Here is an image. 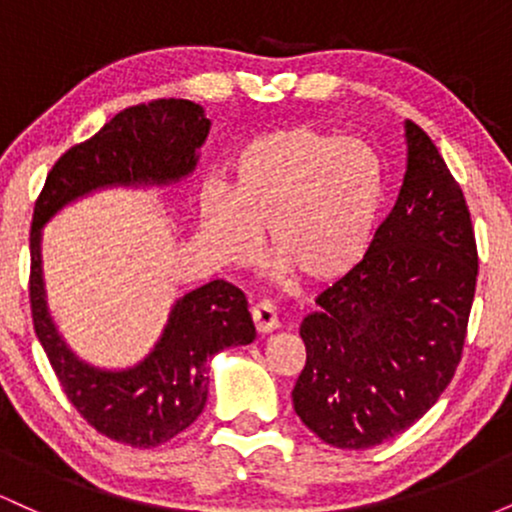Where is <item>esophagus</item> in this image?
<instances>
[{
	"label": "esophagus",
	"instance_id": "1",
	"mask_svg": "<svg viewBox=\"0 0 512 512\" xmlns=\"http://www.w3.org/2000/svg\"><path fill=\"white\" fill-rule=\"evenodd\" d=\"M252 320H255V327L260 334H269L279 327V315H276V308L269 301L257 303L252 308Z\"/></svg>",
	"mask_w": 512,
	"mask_h": 512
}]
</instances>
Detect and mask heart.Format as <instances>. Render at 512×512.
<instances>
[{"instance_id": "heart-1", "label": "heart", "mask_w": 512, "mask_h": 512, "mask_svg": "<svg viewBox=\"0 0 512 512\" xmlns=\"http://www.w3.org/2000/svg\"><path fill=\"white\" fill-rule=\"evenodd\" d=\"M385 202V170L368 142L315 125L257 134L231 161V187L199 192V240L221 267L260 257L262 233L274 274L332 286L366 260Z\"/></svg>"}]
</instances>
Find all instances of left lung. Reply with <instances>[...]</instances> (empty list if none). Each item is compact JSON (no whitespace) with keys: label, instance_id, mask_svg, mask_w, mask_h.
<instances>
[{"label":"left lung","instance_id":"obj_1","mask_svg":"<svg viewBox=\"0 0 512 512\" xmlns=\"http://www.w3.org/2000/svg\"><path fill=\"white\" fill-rule=\"evenodd\" d=\"M407 173L354 274L317 296L293 409L317 438L366 450L426 414L455 375L477 286L467 202L436 144L404 122Z\"/></svg>","mask_w":512,"mask_h":512}]
</instances>
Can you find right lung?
Returning <instances> with one entry per match:
<instances>
[{"instance_id":"add662e5","label":"right lung","mask_w":512,"mask_h":512,"mask_svg":"<svg viewBox=\"0 0 512 512\" xmlns=\"http://www.w3.org/2000/svg\"><path fill=\"white\" fill-rule=\"evenodd\" d=\"M211 122L199 103L161 98L122 110L64 154L35 202L31 228L33 327L64 395L98 433L132 448H156L195 424L209 395V361L255 342L245 293L209 281L173 303L154 349L127 368L81 361L57 330L43 279V228L57 211L110 187H166L197 168Z\"/></svg>"}]
</instances>
